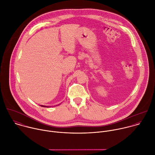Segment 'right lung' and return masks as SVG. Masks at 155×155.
<instances>
[{"label": "right lung", "instance_id": "obj_1", "mask_svg": "<svg viewBox=\"0 0 155 155\" xmlns=\"http://www.w3.org/2000/svg\"><path fill=\"white\" fill-rule=\"evenodd\" d=\"M40 106L41 107H48V106H45V105H40Z\"/></svg>", "mask_w": 155, "mask_h": 155}]
</instances>
